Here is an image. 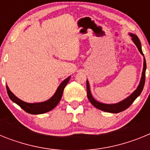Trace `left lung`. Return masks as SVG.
Returning <instances> with one entry per match:
<instances>
[{
    "label": "left lung",
    "instance_id": "obj_1",
    "mask_svg": "<svg viewBox=\"0 0 150 150\" xmlns=\"http://www.w3.org/2000/svg\"><path fill=\"white\" fill-rule=\"evenodd\" d=\"M128 34L132 37V41L136 45V46L138 49L140 54L144 56V67H143L142 75H141V78H140V81L138 85V86L134 90V91H133L129 96L127 97L126 98H125L124 100L118 102V103H116V104H104V103H100V102L98 101V100L94 98L92 95H91V90H90L89 83H88V79L86 80L87 97H88V100H89V101L91 102V104L94 107L98 108V109L100 110L104 111V112H112V113H118V112H120L122 111L125 110H126L134 101L135 99L137 98V97L140 95V93L142 92L144 84H145V74L146 69V64L145 58H144V55L143 53L142 49H141V43H140V40H139V38H137V36L136 34H132V33H129Z\"/></svg>",
    "mask_w": 150,
    "mask_h": 150
}]
</instances>
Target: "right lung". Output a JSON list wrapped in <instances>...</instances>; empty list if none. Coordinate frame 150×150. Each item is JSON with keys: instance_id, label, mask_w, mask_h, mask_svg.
I'll list each match as a JSON object with an SVG mask.
<instances>
[{"instance_id": "add662e5", "label": "right lung", "mask_w": 150, "mask_h": 150, "mask_svg": "<svg viewBox=\"0 0 150 150\" xmlns=\"http://www.w3.org/2000/svg\"><path fill=\"white\" fill-rule=\"evenodd\" d=\"M71 79V76L66 78L62 83L59 86L58 88H57L56 91L55 92L52 96L48 99L47 100H45L43 102H38V103H27L21 99L18 98L10 90L9 87L6 86V90H7V94L9 98L12 101L18 104L19 107L23 109L25 112H28L30 114H43L45 112H47L49 111L52 110L55 108L59 101L62 99V94H63L64 88L66 86V85L68 83L69 80Z\"/></svg>"}]
</instances>
